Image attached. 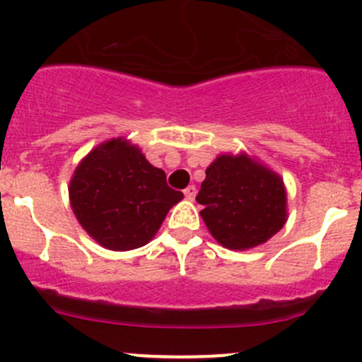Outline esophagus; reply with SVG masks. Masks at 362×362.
<instances>
[{
  "instance_id": "34e87169",
  "label": "esophagus",
  "mask_w": 362,
  "mask_h": 362,
  "mask_svg": "<svg viewBox=\"0 0 362 362\" xmlns=\"http://www.w3.org/2000/svg\"><path fill=\"white\" fill-rule=\"evenodd\" d=\"M184 194H185V198H187V199H194L196 198V187H194V185H189V187H185Z\"/></svg>"
}]
</instances>
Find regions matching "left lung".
<instances>
[{
	"label": "left lung",
	"mask_w": 362,
	"mask_h": 362,
	"mask_svg": "<svg viewBox=\"0 0 362 362\" xmlns=\"http://www.w3.org/2000/svg\"><path fill=\"white\" fill-rule=\"evenodd\" d=\"M196 202L210 235L231 250L262 245L287 222L284 178L247 152L217 156Z\"/></svg>",
	"instance_id": "obj_1"
}]
</instances>
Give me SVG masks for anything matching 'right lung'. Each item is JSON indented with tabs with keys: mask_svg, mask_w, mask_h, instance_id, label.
I'll use <instances>...</instances> for the list:
<instances>
[{
	"mask_svg": "<svg viewBox=\"0 0 362 362\" xmlns=\"http://www.w3.org/2000/svg\"><path fill=\"white\" fill-rule=\"evenodd\" d=\"M68 192L87 235L117 252L147 245L170 208L184 198L168 187L166 173L124 136L103 141L80 160Z\"/></svg>",
	"mask_w": 362,
	"mask_h": 362,
	"instance_id": "add662e5",
	"label": "right lung"
}]
</instances>
